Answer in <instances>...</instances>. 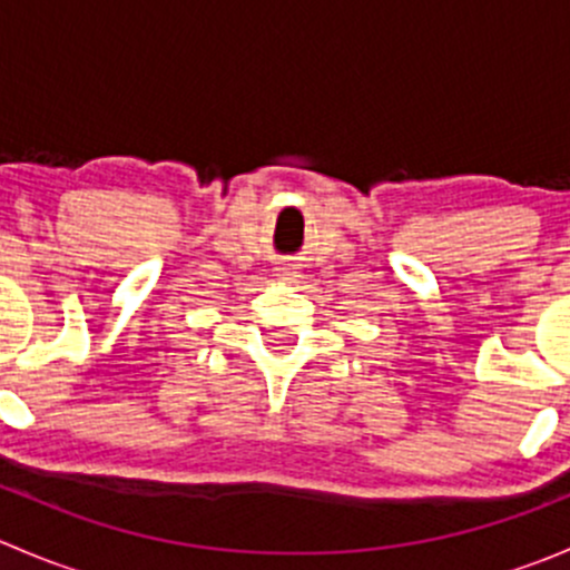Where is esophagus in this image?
Returning a JSON list of instances; mask_svg holds the SVG:
<instances>
[{
    "label": "esophagus",
    "mask_w": 570,
    "mask_h": 570,
    "mask_svg": "<svg viewBox=\"0 0 570 570\" xmlns=\"http://www.w3.org/2000/svg\"><path fill=\"white\" fill-rule=\"evenodd\" d=\"M278 275H281V278H292V275H295V273H292L289 267H281V269H278Z\"/></svg>",
    "instance_id": "esophagus-1"
}]
</instances>
